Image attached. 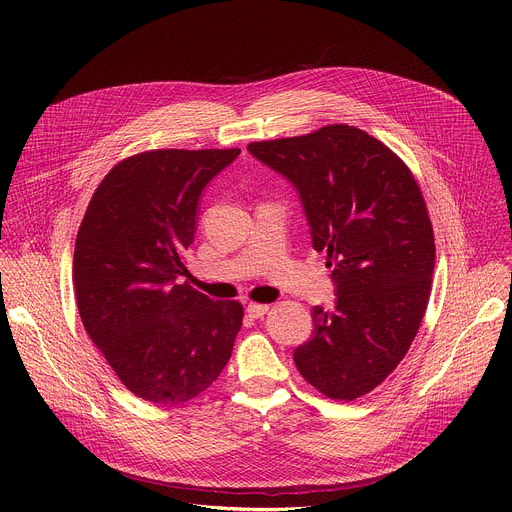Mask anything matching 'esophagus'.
<instances>
[{
  "label": "esophagus",
  "mask_w": 512,
  "mask_h": 512,
  "mask_svg": "<svg viewBox=\"0 0 512 512\" xmlns=\"http://www.w3.org/2000/svg\"><path fill=\"white\" fill-rule=\"evenodd\" d=\"M247 312H249L251 318H263V316L269 312V306H267V304H255V302H251V304L247 306Z\"/></svg>",
  "instance_id": "esophagus-1"
}]
</instances>
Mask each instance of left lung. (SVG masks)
<instances>
[{
	"label": "left lung",
	"instance_id": "1",
	"mask_svg": "<svg viewBox=\"0 0 512 512\" xmlns=\"http://www.w3.org/2000/svg\"><path fill=\"white\" fill-rule=\"evenodd\" d=\"M247 150L294 184L336 283L296 367L322 395L354 401L397 369L429 302L435 243L419 184L383 141L344 123Z\"/></svg>",
	"mask_w": 512,
	"mask_h": 512
}]
</instances>
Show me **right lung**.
<instances>
[{"label":"right lung","mask_w":512,"mask_h":512,"mask_svg":"<svg viewBox=\"0 0 512 512\" xmlns=\"http://www.w3.org/2000/svg\"><path fill=\"white\" fill-rule=\"evenodd\" d=\"M241 150H152L103 178L81 223L72 281L83 326L119 381L156 405L208 389L243 324L239 302H214L188 281L204 186Z\"/></svg>","instance_id":"right-lung-1"}]
</instances>
